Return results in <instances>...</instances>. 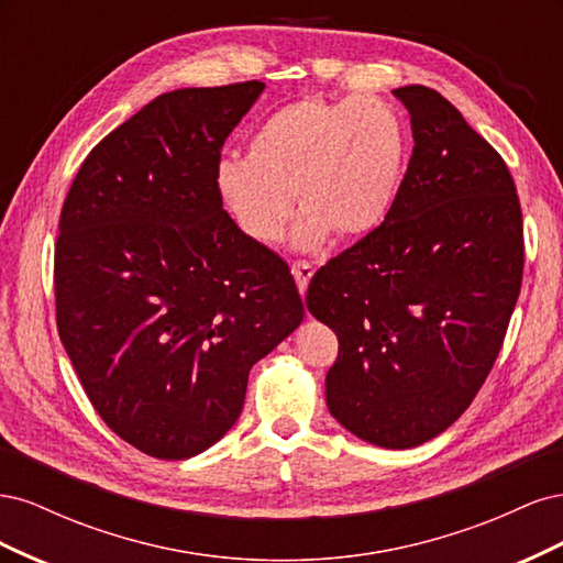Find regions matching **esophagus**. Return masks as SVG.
I'll return each instance as SVG.
<instances>
[{"label":"esophagus","instance_id":"esophagus-1","mask_svg":"<svg viewBox=\"0 0 563 563\" xmlns=\"http://www.w3.org/2000/svg\"><path fill=\"white\" fill-rule=\"evenodd\" d=\"M291 272H294V277H296V284H298V291H300V294H305V291H308V284H310L312 275H314V267H312L310 263H305V261H298V263H294V265H291Z\"/></svg>","mask_w":563,"mask_h":563}]
</instances>
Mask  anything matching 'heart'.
<instances>
[{
	"label": "heart",
	"instance_id": "obj_1",
	"mask_svg": "<svg viewBox=\"0 0 563 563\" xmlns=\"http://www.w3.org/2000/svg\"><path fill=\"white\" fill-rule=\"evenodd\" d=\"M406 164L401 117L376 96L305 98L272 112L246 143V159L216 168V190L249 240L277 244L294 216L302 251L331 232L362 240L395 207Z\"/></svg>",
	"mask_w": 563,
	"mask_h": 563
}]
</instances>
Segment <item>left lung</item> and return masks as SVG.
<instances>
[{"label":"left lung","mask_w":563,"mask_h":563,"mask_svg":"<svg viewBox=\"0 0 563 563\" xmlns=\"http://www.w3.org/2000/svg\"><path fill=\"white\" fill-rule=\"evenodd\" d=\"M413 155L385 223L323 265L308 310L338 335L327 406L347 432L413 449L463 416L521 288L523 228L503 157L434 89H395Z\"/></svg>","instance_id":"left-lung-1"}]
</instances>
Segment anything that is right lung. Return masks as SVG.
Masks as SVG:
<instances>
[{
  "label": "right lung",
  "mask_w": 563,
  "mask_h": 563,
  "mask_svg": "<svg viewBox=\"0 0 563 563\" xmlns=\"http://www.w3.org/2000/svg\"><path fill=\"white\" fill-rule=\"evenodd\" d=\"M263 81L157 96L106 135L65 197L56 321L98 416L162 460L213 446L249 371L302 321L288 265L236 228L220 150Z\"/></svg>",
  "instance_id": "right-lung-1"
}]
</instances>
